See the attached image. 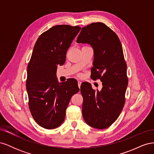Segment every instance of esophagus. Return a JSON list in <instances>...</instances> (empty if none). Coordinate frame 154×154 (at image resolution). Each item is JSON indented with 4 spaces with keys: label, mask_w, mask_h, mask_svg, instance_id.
Segmentation results:
<instances>
[{
    "label": "esophagus",
    "mask_w": 154,
    "mask_h": 154,
    "mask_svg": "<svg viewBox=\"0 0 154 154\" xmlns=\"http://www.w3.org/2000/svg\"><path fill=\"white\" fill-rule=\"evenodd\" d=\"M81 84H82V82H80V81H78V87H79V88H80Z\"/></svg>",
    "instance_id": "1"
}]
</instances>
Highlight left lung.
Segmentation results:
<instances>
[{
  "label": "left lung",
  "mask_w": 154,
  "mask_h": 154,
  "mask_svg": "<svg viewBox=\"0 0 154 154\" xmlns=\"http://www.w3.org/2000/svg\"><path fill=\"white\" fill-rule=\"evenodd\" d=\"M76 42L92 48V78L100 79L103 85L95 91L91 83H82L83 117L91 127L104 129L118 119L125 102L128 78L122 45L117 35L101 22L83 27Z\"/></svg>",
  "instance_id": "8db88e82"
}]
</instances>
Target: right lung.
Masks as SVG:
<instances>
[{
	"mask_svg": "<svg viewBox=\"0 0 154 154\" xmlns=\"http://www.w3.org/2000/svg\"><path fill=\"white\" fill-rule=\"evenodd\" d=\"M80 29L78 26H55L35 44L27 66L26 90L32 118L44 128H56L63 122L70 100L80 91L75 79L59 83L57 70L64 64L67 51Z\"/></svg>",
	"mask_w": 154,
	"mask_h": 154,
	"instance_id": "obj_1",
	"label": "right lung"
}]
</instances>
